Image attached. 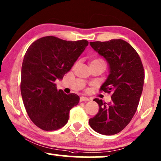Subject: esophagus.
<instances>
[{"label":"esophagus","mask_w":161,"mask_h":161,"mask_svg":"<svg viewBox=\"0 0 161 161\" xmlns=\"http://www.w3.org/2000/svg\"><path fill=\"white\" fill-rule=\"evenodd\" d=\"M88 101H89V99H88V97H81L80 98V102H88Z\"/></svg>","instance_id":"34e87169"}]
</instances>
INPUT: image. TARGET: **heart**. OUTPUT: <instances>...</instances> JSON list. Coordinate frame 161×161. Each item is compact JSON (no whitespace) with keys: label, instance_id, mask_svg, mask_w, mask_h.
<instances>
[{"label":"heart","instance_id":"heart-1","mask_svg":"<svg viewBox=\"0 0 161 161\" xmlns=\"http://www.w3.org/2000/svg\"><path fill=\"white\" fill-rule=\"evenodd\" d=\"M94 61H102V59H95V60H93L92 62H94Z\"/></svg>","mask_w":161,"mask_h":161}]
</instances>
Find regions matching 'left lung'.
<instances>
[{"instance_id":"left-lung-1","label":"left lung","mask_w":161,"mask_h":161,"mask_svg":"<svg viewBox=\"0 0 161 161\" xmlns=\"http://www.w3.org/2000/svg\"><path fill=\"white\" fill-rule=\"evenodd\" d=\"M90 45L109 64V74L100 92L111 93L112 101L94 99L99 110L90 118L89 125L99 134L114 135L125 129L136 113L143 90V64L136 50L121 39L90 42Z\"/></svg>"}]
</instances>
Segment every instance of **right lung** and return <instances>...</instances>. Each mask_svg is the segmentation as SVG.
<instances>
[{
    "label": "right lung",
    "instance_id": "obj_1",
    "mask_svg": "<svg viewBox=\"0 0 161 161\" xmlns=\"http://www.w3.org/2000/svg\"><path fill=\"white\" fill-rule=\"evenodd\" d=\"M86 40L64 41L46 36L34 41L25 53L21 73V94L33 123L44 131L63 127L69 110L80 98L57 90L54 83L62 79L88 46Z\"/></svg>",
    "mask_w": 161,
    "mask_h": 161
}]
</instances>
